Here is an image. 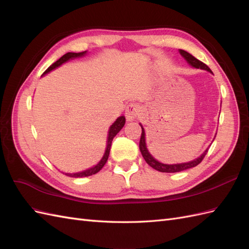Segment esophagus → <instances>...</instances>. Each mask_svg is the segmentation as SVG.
I'll list each match as a JSON object with an SVG mask.
<instances>
[{
	"label": "esophagus",
	"mask_w": 249,
	"mask_h": 249,
	"mask_svg": "<svg viewBox=\"0 0 249 249\" xmlns=\"http://www.w3.org/2000/svg\"><path fill=\"white\" fill-rule=\"evenodd\" d=\"M140 112V108L137 104L131 103L126 106L125 109V117L127 120H134L136 118Z\"/></svg>",
	"instance_id": "esophagus-1"
}]
</instances>
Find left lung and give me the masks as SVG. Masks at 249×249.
<instances>
[{"mask_svg":"<svg viewBox=\"0 0 249 249\" xmlns=\"http://www.w3.org/2000/svg\"><path fill=\"white\" fill-rule=\"evenodd\" d=\"M179 53H180V55H182L187 60V62L189 63L190 65H192L193 67H196V69H201V70H206L208 71L212 72V71L210 70V67L207 64L199 61L198 59H196L194 56L189 54L188 52H186L184 50H179ZM141 129H142V133H141L140 142H139L140 152H141L143 158H144V160L146 161V163L149 165V166H152L154 169H156L158 171H161V172H178V171H183V170H186V169L195 167L196 165H198L203 160V158H205V156L208 153V149H207L206 152L203 153L199 158H197V159H195V160H193L191 162H188V163L172 164V165L160 163V162H158L156 159H154L153 156L148 153V150H147L146 145H145V133H144V130H143L142 125H141Z\"/></svg>","mask_w":249,"mask_h":249,"instance_id":"obj_1","label":"left lung"}]
</instances>
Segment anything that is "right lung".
Here are the masks:
<instances>
[{
  "mask_svg": "<svg viewBox=\"0 0 249 249\" xmlns=\"http://www.w3.org/2000/svg\"><path fill=\"white\" fill-rule=\"evenodd\" d=\"M85 54H86V51H85V52H81V53H66L65 55H63L61 58L58 59L55 63H53V64L49 67V69L43 72V74H44V73H48V72L51 71L52 70L56 69V67H58L59 65H61L62 63L66 62L67 60H70V59H71V58L81 57V56L85 55ZM124 124H125V118H124V116H120V117H118V118L116 119V122L110 126L106 152H105L104 157L102 158V160L100 161L99 164H96L94 167L89 168V169H87V170H85V171L77 172V173H65V175L69 176V177H71V178H83V177L92 176V175H95L96 172H99V171L104 167V165L106 164V162H107V160H108V157H109V154H110V148H111V143H112L113 138H114V137L116 136V135H117V133L123 129V126L124 125Z\"/></svg>",
  "mask_w": 249,
  "mask_h": 249,
  "instance_id": "add662e5",
  "label": "right lung"
}]
</instances>
